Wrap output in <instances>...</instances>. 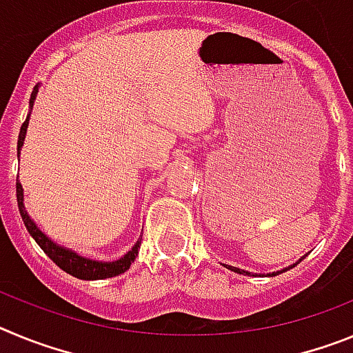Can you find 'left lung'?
Segmentation results:
<instances>
[{
	"label": "left lung",
	"instance_id": "1",
	"mask_svg": "<svg viewBox=\"0 0 353 353\" xmlns=\"http://www.w3.org/2000/svg\"><path fill=\"white\" fill-rule=\"evenodd\" d=\"M304 258V256H302ZM301 258V260H302ZM299 260V261H301ZM297 261V263H299ZM297 263H293V265H290V267H286V269H283V270H277V272H270V274H267V276H277V274H281V272H286V270H290L292 269V267H295V265ZM224 267H226V269H230L232 270V272H236V274H244V276H261V274H252V272H249V270H242V269H239V267H232V265H224Z\"/></svg>",
	"mask_w": 353,
	"mask_h": 353
}]
</instances>
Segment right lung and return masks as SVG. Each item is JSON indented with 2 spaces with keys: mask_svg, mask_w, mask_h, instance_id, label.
<instances>
[{
  "mask_svg": "<svg viewBox=\"0 0 353 353\" xmlns=\"http://www.w3.org/2000/svg\"><path fill=\"white\" fill-rule=\"evenodd\" d=\"M39 86L40 83L37 84L35 88H33V93L30 97V111L33 109V104H35L37 93H39ZM28 123H30V114L26 117V121L21 127V132H19V139H17V159L21 155V148L24 145V138H26V130H28ZM15 191H17V205H19V212H21V217L24 221V226L30 232V235L35 239L37 244L40 245L46 254L54 261L61 270H65L70 276L77 277V279H84V281H95V279H105V277H114L118 274H123L125 270L130 269V265L132 261L136 260L139 252V245H141V239H138V242L132 245L127 254L120 258V260L114 261H99V260H92V258H84L81 254H77L76 251H72V249L63 248V245L56 244L54 240L49 239L46 233L40 230L39 226L35 224V221L31 219L30 215H28L26 207H24V191L21 182L17 180L15 183ZM143 236V235H141Z\"/></svg>",
  "mask_w": 353,
  "mask_h": 353,
  "instance_id": "right-lung-1",
  "label": "right lung"
}]
</instances>
